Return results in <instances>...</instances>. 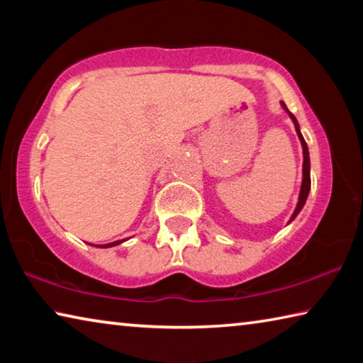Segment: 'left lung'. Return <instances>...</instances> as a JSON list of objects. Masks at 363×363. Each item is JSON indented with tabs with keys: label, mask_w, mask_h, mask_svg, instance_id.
<instances>
[{
	"label": "left lung",
	"mask_w": 363,
	"mask_h": 363,
	"mask_svg": "<svg viewBox=\"0 0 363 363\" xmlns=\"http://www.w3.org/2000/svg\"><path fill=\"white\" fill-rule=\"evenodd\" d=\"M280 106L284 107L285 112L288 113V116H290L293 125H294V130H296V134L298 138L301 140V147H303V182H301V190H299V196H298V203H296V208H294V211L291 214L290 220H288V224L291 223V220L298 216L299 211L303 210V206L306 203L307 196H309V192H311V158H309V149H307V144L306 140L303 138V134H301V130H299V123L296 120V116H294L290 110L286 108L285 102H280Z\"/></svg>",
	"instance_id": "obj_1"
}]
</instances>
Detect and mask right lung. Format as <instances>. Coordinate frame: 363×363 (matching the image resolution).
<instances>
[{
    "mask_svg": "<svg viewBox=\"0 0 363 363\" xmlns=\"http://www.w3.org/2000/svg\"><path fill=\"white\" fill-rule=\"evenodd\" d=\"M128 238H123V240H116V242H112V243H106V245H93V247H97V248H112V247H116V245H121L123 242H126Z\"/></svg>",
    "mask_w": 363,
    "mask_h": 363,
    "instance_id": "obj_1",
    "label": "right lung"
}]
</instances>
